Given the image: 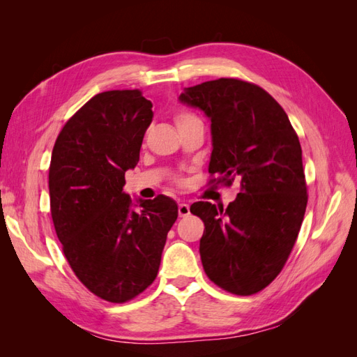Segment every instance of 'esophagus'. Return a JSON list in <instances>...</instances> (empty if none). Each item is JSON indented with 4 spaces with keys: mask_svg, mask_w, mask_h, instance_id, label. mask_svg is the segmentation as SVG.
Returning <instances> with one entry per match:
<instances>
[{
    "mask_svg": "<svg viewBox=\"0 0 357 357\" xmlns=\"http://www.w3.org/2000/svg\"><path fill=\"white\" fill-rule=\"evenodd\" d=\"M189 214H190L189 204H185V202L178 204V215H180V218H186V215H189Z\"/></svg>",
    "mask_w": 357,
    "mask_h": 357,
    "instance_id": "esophagus-1",
    "label": "esophagus"
}]
</instances>
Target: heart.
I'll return each instance as SVG.
<instances>
[{
    "instance_id": "b5f03b06",
    "label": "heart",
    "mask_w": 357,
    "mask_h": 357,
    "mask_svg": "<svg viewBox=\"0 0 357 357\" xmlns=\"http://www.w3.org/2000/svg\"><path fill=\"white\" fill-rule=\"evenodd\" d=\"M193 119H197V117L193 116V114H190V113H180L177 116V125H181V123H185V122L193 121Z\"/></svg>"
}]
</instances>
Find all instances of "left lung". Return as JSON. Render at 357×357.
Wrapping results in <instances>:
<instances>
[{
	"instance_id": "obj_1",
	"label": "left lung",
	"mask_w": 357,
	"mask_h": 357,
	"mask_svg": "<svg viewBox=\"0 0 357 357\" xmlns=\"http://www.w3.org/2000/svg\"><path fill=\"white\" fill-rule=\"evenodd\" d=\"M178 100L210 119V174L225 185L240 183L225 210L190 205L205 225L204 271L231 294L253 295L282 271L304 220L308 197L298 135L282 105L253 83L204 82L185 88Z\"/></svg>"
}]
</instances>
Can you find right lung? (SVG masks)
Listing matches in <instances>:
<instances>
[{"instance_id": "right-lung-1", "label": "right lung", "mask_w": 357, "mask_h": 357, "mask_svg": "<svg viewBox=\"0 0 357 357\" xmlns=\"http://www.w3.org/2000/svg\"><path fill=\"white\" fill-rule=\"evenodd\" d=\"M152 107L138 89L95 95L62 128L52 152L50 213L63 255L92 294L114 304L153 283L178 215L165 195L132 202L123 192Z\"/></svg>"}]
</instances>
